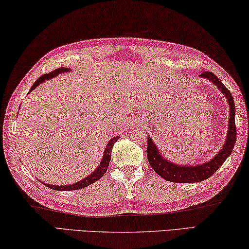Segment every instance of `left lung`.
<instances>
[{
	"mask_svg": "<svg viewBox=\"0 0 249 249\" xmlns=\"http://www.w3.org/2000/svg\"><path fill=\"white\" fill-rule=\"evenodd\" d=\"M201 78H208L212 82L217 89H219L230 105V119H229V130L228 136H226L225 143L222 149L219 151L214 158L203 163L201 165H196V166H188V165H177L169 162L164 159L158 146L154 144L151 137L147 138V149L146 155L149 160L151 167L153 168L155 173L164 178L165 180L172 182H181V184H188V182H197L208 179L211 177L221 165L225 162L234 149L235 142H236V125H235V104L233 96L231 91L226 89L215 74L212 72L203 71L200 74Z\"/></svg>",
	"mask_w": 249,
	"mask_h": 249,
	"instance_id": "left-lung-1",
	"label": "left lung"
}]
</instances>
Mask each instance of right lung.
<instances>
[{
  "label": "right lung",
  "mask_w": 249,
  "mask_h": 249,
  "mask_svg": "<svg viewBox=\"0 0 249 249\" xmlns=\"http://www.w3.org/2000/svg\"><path fill=\"white\" fill-rule=\"evenodd\" d=\"M71 71V69H68V68H59L54 70V71H52L48 74H45V75H41L40 77L38 78V80L34 83L32 89H30L29 93H32V91L36 89L38 85H40L41 83L45 82L46 80H50V78L54 77L56 75H59L61 73H65V72H70ZM118 139L119 137H113L111 138V140L108 142V144L106 146V149H105L104 152V156L102 159V162H100L99 166L96 168V171H94L93 173L89 175L87 177H85L84 179H82L80 181L75 182V184H72V185H67V186H55V185H47L49 188L51 189H54V190H60V191H71V190H77V189H82V188H85V187L89 186L91 184H94L95 181H97L98 179H100L104 176V174L106 173L107 168L109 166V162H110L111 160V150H112V146L115 145V143L118 141Z\"/></svg>",
  "instance_id": "obj_1"
}]
</instances>
